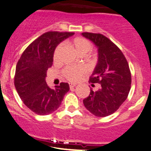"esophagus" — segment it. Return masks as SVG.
Masks as SVG:
<instances>
[{
  "label": "esophagus",
  "mask_w": 151,
  "mask_h": 151,
  "mask_svg": "<svg viewBox=\"0 0 151 151\" xmlns=\"http://www.w3.org/2000/svg\"><path fill=\"white\" fill-rule=\"evenodd\" d=\"M69 86H70V89H73V88H74L76 86V84L74 83H69Z\"/></svg>",
  "instance_id": "esophagus-1"
}]
</instances>
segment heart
Returning a JSON list of instances; mask_svg holds the SVG:
<instances>
[{
  "instance_id": "1",
  "label": "heart",
  "mask_w": 151,
  "mask_h": 151,
  "mask_svg": "<svg viewBox=\"0 0 151 151\" xmlns=\"http://www.w3.org/2000/svg\"><path fill=\"white\" fill-rule=\"evenodd\" d=\"M70 44L75 49L77 53L81 56H83L89 52L92 49V43L87 39L82 37H77L70 41ZM62 45H59L56 47L54 52V60L56 61L59 59V53L62 50ZM89 59H92V56L89 57ZM86 72V69L84 66H68L64 69L62 71L64 77L70 81H77L81 78L83 74Z\"/></svg>"
}]
</instances>
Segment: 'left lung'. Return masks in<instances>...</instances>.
<instances>
[{
  "instance_id": "1",
  "label": "left lung",
  "mask_w": 151,
  "mask_h": 151,
  "mask_svg": "<svg viewBox=\"0 0 151 151\" xmlns=\"http://www.w3.org/2000/svg\"><path fill=\"white\" fill-rule=\"evenodd\" d=\"M98 48V63L89 83L100 84L83 99L86 108L99 117L112 114L126 101L131 88L132 77L129 64L122 51L111 40L101 34L83 32Z\"/></svg>"
}]
</instances>
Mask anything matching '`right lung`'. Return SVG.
<instances>
[{
	"label": "right lung",
	"mask_w": 151,
	"mask_h": 151,
	"mask_svg": "<svg viewBox=\"0 0 151 151\" xmlns=\"http://www.w3.org/2000/svg\"><path fill=\"white\" fill-rule=\"evenodd\" d=\"M74 34L59 32L43 34L25 49L17 62L15 87L23 103L37 114L47 115L56 111L70 89L68 83H61L51 89L45 78L47 70L52 65L56 47Z\"/></svg>",
	"instance_id": "right-lung-1"
}]
</instances>
